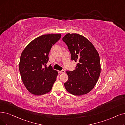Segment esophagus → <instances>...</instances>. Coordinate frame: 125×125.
I'll return each mask as SVG.
<instances>
[{
    "label": "esophagus",
    "instance_id": "34e87169",
    "mask_svg": "<svg viewBox=\"0 0 125 125\" xmlns=\"http://www.w3.org/2000/svg\"><path fill=\"white\" fill-rule=\"evenodd\" d=\"M59 73H65V71L62 70V71H59Z\"/></svg>",
    "mask_w": 125,
    "mask_h": 125
}]
</instances>
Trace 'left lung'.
<instances>
[{
	"instance_id": "obj_1",
	"label": "left lung",
	"mask_w": 125,
	"mask_h": 125,
	"mask_svg": "<svg viewBox=\"0 0 125 125\" xmlns=\"http://www.w3.org/2000/svg\"><path fill=\"white\" fill-rule=\"evenodd\" d=\"M62 40L68 46L72 60L78 63L76 70L66 71L68 79L64 86L73 95H85L94 88L100 74L98 52L91 42L81 35L67 33Z\"/></svg>"
}]
</instances>
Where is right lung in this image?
<instances>
[{
  "instance_id": "right-lung-1",
  "label": "right lung",
  "mask_w": 125,
  "mask_h": 125,
  "mask_svg": "<svg viewBox=\"0 0 125 125\" xmlns=\"http://www.w3.org/2000/svg\"><path fill=\"white\" fill-rule=\"evenodd\" d=\"M61 34L40 36L28 45L21 54L19 70L27 90L35 95H42L52 90L58 72L50 65L46 66L52 46L61 38Z\"/></svg>"
}]
</instances>
